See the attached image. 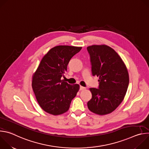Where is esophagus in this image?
I'll return each mask as SVG.
<instances>
[{
    "mask_svg": "<svg viewBox=\"0 0 149 149\" xmlns=\"http://www.w3.org/2000/svg\"><path fill=\"white\" fill-rule=\"evenodd\" d=\"M86 87H84L82 86H80V90H86Z\"/></svg>",
    "mask_w": 149,
    "mask_h": 149,
    "instance_id": "obj_1",
    "label": "esophagus"
}]
</instances>
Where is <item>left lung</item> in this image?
<instances>
[{
  "label": "left lung",
  "mask_w": 149,
  "mask_h": 149,
  "mask_svg": "<svg viewBox=\"0 0 149 149\" xmlns=\"http://www.w3.org/2000/svg\"><path fill=\"white\" fill-rule=\"evenodd\" d=\"M93 76L99 77L98 88H90L88 109L98 115L112 113L123 101L129 84L127 67L118 54L106 45L87 47Z\"/></svg>",
  "instance_id": "1"
}]
</instances>
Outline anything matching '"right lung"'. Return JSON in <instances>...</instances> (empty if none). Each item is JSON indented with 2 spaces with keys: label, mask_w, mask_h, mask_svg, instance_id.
I'll use <instances>...</instances> for the list:
<instances>
[{
  "label": "right lung",
  "mask_w": 149,
  "mask_h": 149,
  "mask_svg": "<svg viewBox=\"0 0 149 149\" xmlns=\"http://www.w3.org/2000/svg\"><path fill=\"white\" fill-rule=\"evenodd\" d=\"M82 47L59 45L51 48L40 61L33 74L32 87L42 109L54 116L67 112L79 89L63 79L71 58Z\"/></svg>",
  "instance_id": "1"
}]
</instances>
